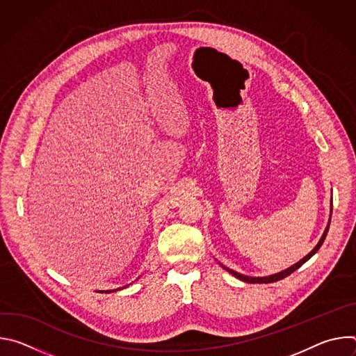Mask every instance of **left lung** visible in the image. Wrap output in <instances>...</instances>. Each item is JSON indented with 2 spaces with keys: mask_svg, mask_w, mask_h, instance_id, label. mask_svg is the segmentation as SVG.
<instances>
[{
  "mask_svg": "<svg viewBox=\"0 0 356 356\" xmlns=\"http://www.w3.org/2000/svg\"><path fill=\"white\" fill-rule=\"evenodd\" d=\"M328 228H330V222H328V225H327V228H325V231H324V234H323V236H321V239L318 241V243L316 245V248L309 253V255H306L304 257L300 262H297V264H294L293 266H290V268H287L286 270H282V272H279V273H275V275H270V276H265V277H250V276H245V275H241V273H238V272H235V270H231V269H228V268H225L224 265H221L227 272H229L232 276H235L236 279H239V280H242V282H246V283H273V282H277V280H282V279H284L286 276H289V275H291L294 270H297L302 264H306L314 253L320 249V246L323 245V242H324V239H325V236H327V232H328Z\"/></svg>",
  "mask_w": 356,
  "mask_h": 356,
  "instance_id": "obj_1",
  "label": "left lung"
}]
</instances>
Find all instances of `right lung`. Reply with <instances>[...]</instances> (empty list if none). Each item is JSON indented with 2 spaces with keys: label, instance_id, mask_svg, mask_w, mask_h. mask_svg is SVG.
<instances>
[{
  "label": "right lung",
  "instance_id": "right-lung-1",
  "mask_svg": "<svg viewBox=\"0 0 356 356\" xmlns=\"http://www.w3.org/2000/svg\"><path fill=\"white\" fill-rule=\"evenodd\" d=\"M124 289V287H122ZM117 290H121V289H115V290H107V291H99V293H111V291H117Z\"/></svg>",
  "mask_w": 356,
  "mask_h": 356
}]
</instances>
